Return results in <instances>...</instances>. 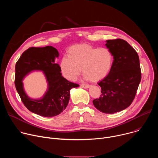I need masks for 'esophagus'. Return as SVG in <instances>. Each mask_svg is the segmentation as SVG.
<instances>
[{
    "label": "esophagus",
    "instance_id": "obj_1",
    "mask_svg": "<svg viewBox=\"0 0 158 158\" xmlns=\"http://www.w3.org/2000/svg\"><path fill=\"white\" fill-rule=\"evenodd\" d=\"M81 87H83V88H85V89H87V88L89 87V85L82 84H81Z\"/></svg>",
    "mask_w": 158,
    "mask_h": 158
}]
</instances>
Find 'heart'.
I'll list each match as a JSON object with an SVG mask.
<instances>
[{
  "label": "heart",
  "mask_w": 158,
  "mask_h": 158,
  "mask_svg": "<svg viewBox=\"0 0 158 158\" xmlns=\"http://www.w3.org/2000/svg\"><path fill=\"white\" fill-rule=\"evenodd\" d=\"M59 66L62 76L71 81L76 80L81 73L92 82L104 79L112 69L114 56L107 48H98L91 45H75L67 51Z\"/></svg>",
  "instance_id": "1"
}]
</instances>
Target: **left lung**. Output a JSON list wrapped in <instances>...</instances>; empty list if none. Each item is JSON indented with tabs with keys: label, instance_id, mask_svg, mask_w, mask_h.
Segmentation results:
<instances>
[{
	"label": "left lung",
	"instance_id": "obj_1",
	"mask_svg": "<svg viewBox=\"0 0 158 158\" xmlns=\"http://www.w3.org/2000/svg\"><path fill=\"white\" fill-rule=\"evenodd\" d=\"M106 46L114 56L113 65L109 74L98 82L102 94L93 102L99 111L113 114L131 104L141 72L138 54L127 42L121 39L107 40Z\"/></svg>",
	"mask_w": 158,
	"mask_h": 158
}]
</instances>
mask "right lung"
I'll use <instances>...</instances> for the list:
<instances>
[{
    "label": "right lung",
    "instance_id": "right-lung-1",
    "mask_svg": "<svg viewBox=\"0 0 158 158\" xmlns=\"http://www.w3.org/2000/svg\"><path fill=\"white\" fill-rule=\"evenodd\" d=\"M59 56L52 46L30 48L25 51L15 64V85L22 102L30 111L44 117L59 115L68 105L70 90L79 85L69 82L62 76L60 66L54 62ZM34 70H42L48 82V90L40 100L30 99L23 89L21 80Z\"/></svg>",
    "mask_w": 158,
    "mask_h": 158
}]
</instances>
